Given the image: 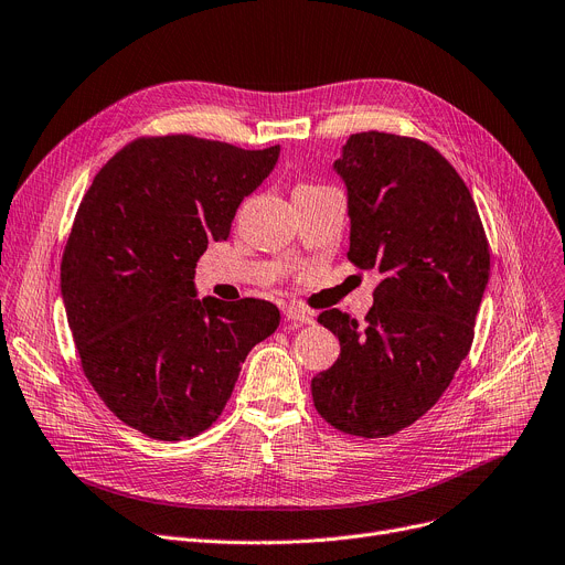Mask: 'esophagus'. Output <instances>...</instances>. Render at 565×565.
<instances>
[{
	"label": "esophagus",
	"mask_w": 565,
	"mask_h": 565,
	"mask_svg": "<svg viewBox=\"0 0 565 565\" xmlns=\"http://www.w3.org/2000/svg\"><path fill=\"white\" fill-rule=\"evenodd\" d=\"M284 316H286L288 322H300V324H311L313 322L309 311H305L302 307H295V305L284 307Z\"/></svg>",
	"instance_id": "1"
}]
</instances>
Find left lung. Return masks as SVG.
I'll use <instances>...</instances> for the list:
<instances>
[{
	"mask_svg": "<svg viewBox=\"0 0 565 565\" xmlns=\"http://www.w3.org/2000/svg\"><path fill=\"white\" fill-rule=\"evenodd\" d=\"M334 171L348 192V258L382 281L366 328L339 309L318 316L341 354L311 394L334 428L387 437L424 417L467 358L490 249L462 178L426 141L350 135Z\"/></svg>",
	"mask_w": 565,
	"mask_h": 565,
	"instance_id": "1",
	"label": "left lung"
}]
</instances>
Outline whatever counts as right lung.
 I'll use <instances>...</instances> for the list:
<instances>
[{
    "label": "right lung",
    "instance_id": "obj_1",
    "mask_svg": "<svg viewBox=\"0 0 565 565\" xmlns=\"http://www.w3.org/2000/svg\"><path fill=\"white\" fill-rule=\"evenodd\" d=\"M169 135L121 148L84 194L62 260V298L84 375L124 424L175 441L211 428L279 309L196 298V260L226 241L237 205L279 160Z\"/></svg>",
    "mask_w": 565,
    "mask_h": 565
}]
</instances>
